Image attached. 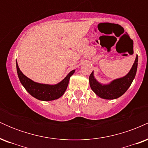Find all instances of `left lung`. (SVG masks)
<instances>
[{
  "instance_id": "obj_1",
  "label": "left lung",
  "mask_w": 148,
  "mask_h": 148,
  "mask_svg": "<svg viewBox=\"0 0 148 148\" xmlns=\"http://www.w3.org/2000/svg\"><path fill=\"white\" fill-rule=\"evenodd\" d=\"M138 67V56H136L132 68L125 76L115 79L108 84H101L95 77L94 72L89 77L90 86L92 91L99 97L104 99H115L121 97L130 87L135 78Z\"/></svg>"
}]
</instances>
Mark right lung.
Wrapping results in <instances>:
<instances>
[{
	"mask_svg": "<svg viewBox=\"0 0 148 148\" xmlns=\"http://www.w3.org/2000/svg\"><path fill=\"white\" fill-rule=\"evenodd\" d=\"M16 66L18 77L22 86L30 95L41 101H52L63 95L69 84V79L75 72V69L71 71L60 82L51 85L35 82L27 77L20 70L17 61L16 62Z\"/></svg>",
	"mask_w": 148,
	"mask_h": 148,
	"instance_id": "obj_1",
	"label": "right lung"
}]
</instances>
